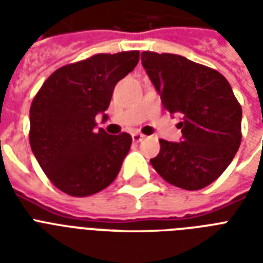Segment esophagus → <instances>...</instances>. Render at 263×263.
I'll use <instances>...</instances> for the list:
<instances>
[{"label": "esophagus", "mask_w": 263, "mask_h": 263, "mask_svg": "<svg viewBox=\"0 0 263 263\" xmlns=\"http://www.w3.org/2000/svg\"><path fill=\"white\" fill-rule=\"evenodd\" d=\"M143 139H144V135H142V134H139V132H134V134H132V140H134L135 143H139V142H142Z\"/></svg>", "instance_id": "esophagus-1"}]
</instances>
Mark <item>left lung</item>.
Instances as JSON below:
<instances>
[{
	"instance_id": "1",
	"label": "left lung",
	"mask_w": 263,
	"mask_h": 263,
	"mask_svg": "<svg viewBox=\"0 0 263 263\" xmlns=\"http://www.w3.org/2000/svg\"><path fill=\"white\" fill-rule=\"evenodd\" d=\"M142 65L171 115L181 142L161 139L153 168L168 183L195 191L222 175L241 142V106L216 69L171 53H142Z\"/></svg>"
}]
</instances>
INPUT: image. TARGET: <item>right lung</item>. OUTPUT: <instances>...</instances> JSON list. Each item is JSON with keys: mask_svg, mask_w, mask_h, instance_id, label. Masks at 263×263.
Returning <instances> with one entry per match:
<instances>
[{"mask_svg": "<svg viewBox=\"0 0 263 263\" xmlns=\"http://www.w3.org/2000/svg\"><path fill=\"white\" fill-rule=\"evenodd\" d=\"M138 63V50L95 54L59 68L35 95L31 150L51 183L68 195L97 194L119 175L132 138L97 129L95 116L107 119L115 86Z\"/></svg>", "mask_w": 263, "mask_h": 263, "instance_id": "1", "label": "right lung"}]
</instances>
